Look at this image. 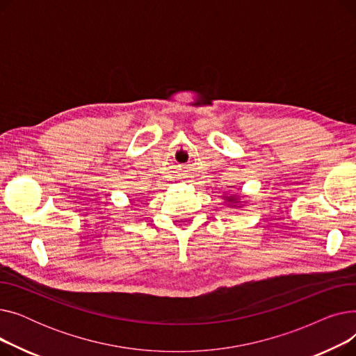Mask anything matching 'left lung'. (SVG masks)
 Listing matches in <instances>:
<instances>
[{
	"instance_id": "obj_1",
	"label": "left lung",
	"mask_w": 356,
	"mask_h": 356,
	"mask_svg": "<svg viewBox=\"0 0 356 356\" xmlns=\"http://www.w3.org/2000/svg\"><path fill=\"white\" fill-rule=\"evenodd\" d=\"M227 200H228V202H231V203H232V202H234V203H236V202H238V200L235 199V196H229V197H227Z\"/></svg>"
}]
</instances>
